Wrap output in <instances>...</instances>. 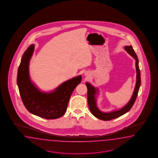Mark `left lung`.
<instances>
[{"label":"left lung","mask_w":158,"mask_h":158,"mask_svg":"<svg viewBox=\"0 0 158 158\" xmlns=\"http://www.w3.org/2000/svg\"><path fill=\"white\" fill-rule=\"evenodd\" d=\"M125 49L126 50V52L133 56L136 60L135 66H136V70H137V82H136L135 87L134 89L133 95L132 96L131 98L130 99V102H128V104L126 106H125L122 109H119L118 110L114 111L112 112L103 113L100 112L97 108L96 104L95 97V94L96 92V89L88 83H86L85 84L88 89L87 100L89 108L91 112L92 113V114L98 119H102L103 121H109V120L114 119L119 117L120 116H123V114H125L126 113L130 110L137 98V95L138 94L139 89L140 87V83H141L140 70L138 65V59L137 54H135L134 49H133L132 46H125Z\"/></svg>","instance_id":"1"}]
</instances>
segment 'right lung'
I'll return each instance as SVG.
<instances>
[{"mask_svg": "<svg viewBox=\"0 0 158 158\" xmlns=\"http://www.w3.org/2000/svg\"><path fill=\"white\" fill-rule=\"evenodd\" d=\"M34 45L25 50L18 69L17 84L25 107L32 114L46 119L58 118L66 111L71 95L81 81L78 76L66 81L51 93L44 94L32 84L29 76V62Z\"/></svg>", "mask_w": 158, "mask_h": 158, "instance_id": "add662e5", "label": "right lung"}]
</instances>
